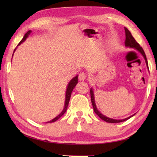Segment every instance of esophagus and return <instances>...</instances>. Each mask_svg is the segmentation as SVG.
<instances>
[{
  "label": "esophagus",
  "instance_id": "esophagus-1",
  "mask_svg": "<svg viewBox=\"0 0 157 157\" xmlns=\"http://www.w3.org/2000/svg\"><path fill=\"white\" fill-rule=\"evenodd\" d=\"M86 73H84V72H82V73H79V80L84 81V80H85V79H86Z\"/></svg>",
  "mask_w": 157,
  "mask_h": 157
}]
</instances>
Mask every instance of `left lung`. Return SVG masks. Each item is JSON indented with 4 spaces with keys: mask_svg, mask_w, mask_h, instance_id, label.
<instances>
[{
    "mask_svg": "<svg viewBox=\"0 0 157 157\" xmlns=\"http://www.w3.org/2000/svg\"><path fill=\"white\" fill-rule=\"evenodd\" d=\"M124 31H125V41H124V45L127 47H129V48H135L136 50H137L138 51H139L140 53H141L142 55L144 57V59L145 60L146 64H147V66H148L147 64V58H146L145 52L143 49L142 48V47L140 46V45L139 44V43H137L136 41L135 40V39L133 37V36L132 35V34L129 31V30L126 28H124ZM90 93H91V102H92V105L93 107H94V112L97 114V115L100 117V118L102 119V120L105 121L107 122V123H121V122L125 121L127 120H128L129 118H131L133 116H129L128 118H127L125 119H122V120H115V119H112V118H109L106 117L105 116L102 115V113L100 112H99V111L96 108V105L95 104V100H94V91H93V89H91L90 90Z\"/></svg>",
    "mask_w": 157,
    "mask_h": 157,
    "instance_id": "8db88e82",
    "label": "left lung"
}]
</instances>
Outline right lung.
Here are the masks:
<instances>
[{
	"mask_svg": "<svg viewBox=\"0 0 157 157\" xmlns=\"http://www.w3.org/2000/svg\"><path fill=\"white\" fill-rule=\"evenodd\" d=\"M30 33H31V31L29 30V31H28L27 33H26L25 34V35H24V36H23V38L22 39V40H21V41L19 42V44H18V46H19V45H20L21 43H22V42H23V41H24L25 40L26 38H27V37L28 36L29 34H30ZM14 51H15V50H14ZM77 84H78V76L75 77V78H74L73 79H71V82H69V84H68V85L67 89H66V93L65 105H64V108H63V111H62V112H61V113H59V115H58L57 117H55V118L54 119H52V121L47 122L46 123H53V122L57 121L58 119L60 118L61 117H62V116L63 115V114H64V113L66 112V110H67V107H68V103H69V100H70V98H71V93H72L73 89L75 88V86H76Z\"/></svg>",
	"mask_w": 157,
	"mask_h": 157,
	"instance_id": "right-lung-1",
	"label": "right lung"
}]
</instances>
